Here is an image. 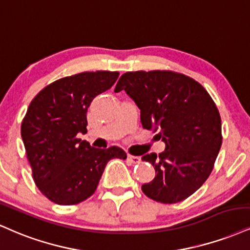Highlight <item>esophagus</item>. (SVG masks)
I'll list each match as a JSON object with an SVG mask.
<instances>
[{
  "label": "esophagus",
  "instance_id": "esophagus-1",
  "mask_svg": "<svg viewBox=\"0 0 250 250\" xmlns=\"http://www.w3.org/2000/svg\"><path fill=\"white\" fill-rule=\"evenodd\" d=\"M127 160L131 161V163H133V164L140 163V158L137 157V155H132V154H127Z\"/></svg>",
  "mask_w": 250,
  "mask_h": 250
}]
</instances>
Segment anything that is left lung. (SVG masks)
<instances>
[{
	"instance_id": "1",
	"label": "left lung",
	"mask_w": 250,
	"mask_h": 250,
	"mask_svg": "<svg viewBox=\"0 0 250 250\" xmlns=\"http://www.w3.org/2000/svg\"><path fill=\"white\" fill-rule=\"evenodd\" d=\"M124 90L140 108L146 130L159 131L165 151L143 155L155 169L144 194L161 204H177L196 192L213 171L222 144L221 117L202 85L171 70L130 71L114 92Z\"/></svg>"
}]
</instances>
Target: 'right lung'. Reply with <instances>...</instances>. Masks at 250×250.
I'll return each instance as SVG.
<instances>
[{"label":"right lung","mask_w":250,"mask_h":250,"mask_svg":"<svg viewBox=\"0 0 250 250\" xmlns=\"http://www.w3.org/2000/svg\"><path fill=\"white\" fill-rule=\"evenodd\" d=\"M118 77V71H87L57 79L29 105L21 136L32 179L50 201L70 206L86 200L97 189L108 160L127 157L117 146L95 148L77 137L87 132L91 102Z\"/></svg>","instance_id":"1"}]
</instances>
